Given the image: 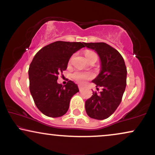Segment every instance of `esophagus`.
<instances>
[{
	"label": "esophagus",
	"instance_id": "esophagus-1",
	"mask_svg": "<svg viewBox=\"0 0 155 155\" xmlns=\"http://www.w3.org/2000/svg\"><path fill=\"white\" fill-rule=\"evenodd\" d=\"M79 90H80V91H81V90H82V87H81V86H80V85H79Z\"/></svg>",
	"mask_w": 155,
	"mask_h": 155
}]
</instances>
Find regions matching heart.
<instances>
[{
	"label": "heart",
	"mask_w": 155,
	"mask_h": 155,
	"mask_svg": "<svg viewBox=\"0 0 155 155\" xmlns=\"http://www.w3.org/2000/svg\"><path fill=\"white\" fill-rule=\"evenodd\" d=\"M84 56H85L87 60L88 58H90V57H92L93 56H97V55L95 54L94 52L88 51L85 52ZM72 77H73V79L75 80L76 82H78V83L84 84L87 80L90 79V78L92 77V73H87V72L76 71L72 74Z\"/></svg>",
	"instance_id": "heart-1"
}]
</instances>
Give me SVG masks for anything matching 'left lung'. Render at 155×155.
I'll list each match as a JSON object with an SVG mask.
<instances>
[{"instance_id": "left-lung-1", "label": "left lung", "mask_w": 155, "mask_h": 155, "mask_svg": "<svg viewBox=\"0 0 155 155\" xmlns=\"http://www.w3.org/2000/svg\"><path fill=\"white\" fill-rule=\"evenodd\" d=\"M84 46L97 52L100 59V72L92 82L102 88L100 94L93 92L85 101V110L90 118L104 120L114 114L121 101L127 69L121 55L111 46L103 42L84 43Z\"/></svg>"}]
</instances>
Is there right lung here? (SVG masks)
<instances>
[{
  "label": "right lung",
  "instance_id": "add662e5",
  "mask_svg": "<svg viewBox=\"0 0 155 155\" xmlns=\"http://www.w3.org/2000/svg\"><path fill=\"white\" fill-rule=\"evenodd\" d=\"M84 47V42L58 41L44 46L34 57L29 68V90L38 109L48 117H61L69 109L72 97L79 92L70 80L65 85L57 82L66 70L74 53Z\"/></svg>",
  "mask_w": 155,
  "mask_h": 155
}]
</instances>
